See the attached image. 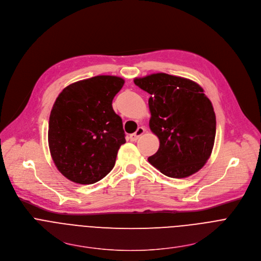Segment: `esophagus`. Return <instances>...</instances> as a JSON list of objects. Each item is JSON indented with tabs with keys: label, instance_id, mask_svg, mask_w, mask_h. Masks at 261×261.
<instances>
[{
	"label": "esophagus",
	"instance_id": "1",
	"mask_svg": "<svg viewBox=\"0 0 261 261\" xmlns=\"http://www.w3.org/2000/svg\"><path fill=\"white\" fill-rule=\"evenodd\" d=\"M143 133H144V128H143V127H139L135 133L130 134L129 138H130V140H131V141H136V140H137V139H138V138H139Z\"/></svg>",
	"mask_w": 261,
	"mask_h": 261
}]
</instances>
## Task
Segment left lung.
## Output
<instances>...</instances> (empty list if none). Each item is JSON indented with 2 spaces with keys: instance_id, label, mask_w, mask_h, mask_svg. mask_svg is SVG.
I'll return each instance as SVG.
<instances>
[{
  "instance_id": "left-lung-1",
  "label": "left lung",
  "mask_w": 261,
  "mask_h": 261,
  "mask_svg": "<svg viewBox=\"0 0 261 261\" xmlns=\"http://www.w3.org/2000/svg\"><path fill=\"white\" fill-rule=\"evenodd\" d=\"M134 84L150 94L149 128L160 139L148 162L168 177L194 174L209 159L216 134L215 113L204 90L191 80L163 72Z\"/></svg>"
}]
</instances>
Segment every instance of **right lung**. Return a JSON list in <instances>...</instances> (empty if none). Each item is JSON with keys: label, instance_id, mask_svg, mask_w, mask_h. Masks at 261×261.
I'll return each mask as SVG.
<instances>
[{"label": "right lung", "instance_id": "obj_1", "mask_svg": "<svg viewBox=\"0 0 261 261\" xmlns=\"http://www.w3.org/2000/svg\"><path fill=\"white\" fill-rule=\"evenodd\" d=\"M123 85L119 76L97 75L67 86L58 95L48 141L57 169L67 179L92 185L114 168L126 142L122 119L112 106Z\"/></svg>", "mask_w": 261, "mask_h": 261}]
</instances>
